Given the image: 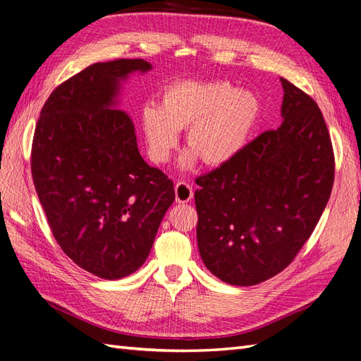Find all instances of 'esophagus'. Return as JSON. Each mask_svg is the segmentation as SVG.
I'll list each match as a JSON object with an SVG mask.
<instances>
[{
	"label": "esophagus",
	"mask_w": 361,
	"mask_h": 361,
	"mask_svg": "<svg viewBox=\"0 0 361 361\" xmlns=\"http://www.w3.org/2000/svg\"><path fill=\"white\" fill-rule=\"evenodd\" d=\"M193 198L192 186L186 181H180L175 186V200L177 202H189Z\"/></svg>",
	"instance_id": "1"
}]
</instances>
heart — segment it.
Listing matches in <instances>:
<instances>
[{"label": "heart", "mask_w": 361, "mask_h": 361, "mask_svg": "<svg viewBox=\"0 0 361 361\" xmlns=\"http://www.w3.org/2000/svg\"><path fill=\"white\" fill-rule=\"evenodd\" d=\"M259 100L250 91L235 90L228 82L184 80L160 92V105L146 104L142 129L149 159L163 164L178 145V131L188 129L190 152L183 164L197 155L210 166H219L243 149L259 117Z\"/></svg>", "instance_id": "obj_1"}]
</instances>
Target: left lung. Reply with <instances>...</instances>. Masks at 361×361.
Instances as JSON below:
<instances>
[{
  "label": "left lung",
  "mask_w": 361,
  "mask_h": 361,
  "mask_svg": "<svg viewBox=\"0 0 361 361\" xmlns=\"http://www.w3.org/2000/svg\"><path fill=\"white\" fill-rule=\"evenodd\" d=\"M281 82L282 125L197 178L200 255L232 285L261 283L286 269L316 228L334 184V151L320 108Z\"/></svg>",
  "instance_id": "obj_1"
}]
</instances>
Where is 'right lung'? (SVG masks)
<instances>
[{
  "label": "right lung",
  "instance_id": "add662e5",
  "mask_svg": "<svg viewBox=\"0 0 361 361\" xmlns=\"http://www.w3.org/2000/svg\"><path fill=\"white\" fill-rule=\"evenodd\" d=\"M143 59L97 62L53 90L32 143V177L51 233L70 259L102 277L140 269L175 200L173 183L137 147L131 118L113 109L120 80Z\"/></svg>",
  "mask_w": 361,
  "mask_h": 361
}]
</instances>
